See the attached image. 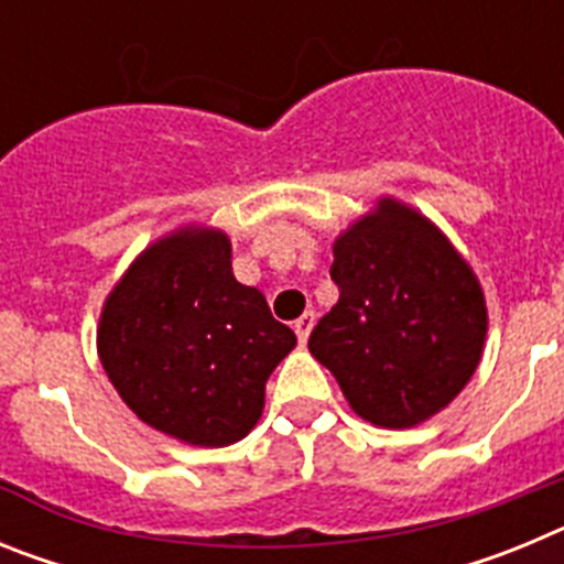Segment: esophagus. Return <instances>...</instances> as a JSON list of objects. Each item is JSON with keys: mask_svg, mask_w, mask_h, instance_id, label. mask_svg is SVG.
Returning <instances> with one entry per match:
<instances>
[{"mask_svg": "<svg viewBox=\"0 0 564 564\" xmlns=\"http://www.w3.org/2000/svg\"><path fill=\"white\" fill-rule=\"evenodd\" d=\"M313 325H316V313H313V311L302 313V316H299V318H296V322H293V330H296L299 341H302V344H305V341H307V336H311Z\"/></svg>", "mask_w": 564, "mask_h": 564, "instance_id": "1", "label": "esophagus"}]
</instances>
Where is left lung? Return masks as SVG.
<instances>
[{
    "mask_svg": "<svg viewBox=\"0 0 564 564\" xmlns=\"http://www.w3.org/2000/svg\"><path fill=\"white\" fill-rule=\"evenodd\" d=\"M338 302L311 333L358 417L410 430L446 410L480 367L488 307L480 279L423 212L395 197L333 242Z\"/></svg>",
    "mask_w": 564,
    "mask_h": 564,
    "instance_id": "obj_1",
    "label": "left lung"
}]
</instances>
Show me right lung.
<instances>
[{
  "instance_id": "right-lung-1",
  "label": "right lung",
  "mask_w": 564,
  "mask_h": 564,
  "mask_svg": "<svg viewBox=\"0 0 564 564\" xmlns=\"http://www.w3.org/2000/svg\"><path fill=\"white\" fill-rule=\"evenodd\" d=\"M98 358L121 401L188 446L257 426L265 383L296 347L257 288L237 282L223 228L186 223L149 242L104 299Z\"/></svg>"
}]
</instances>
